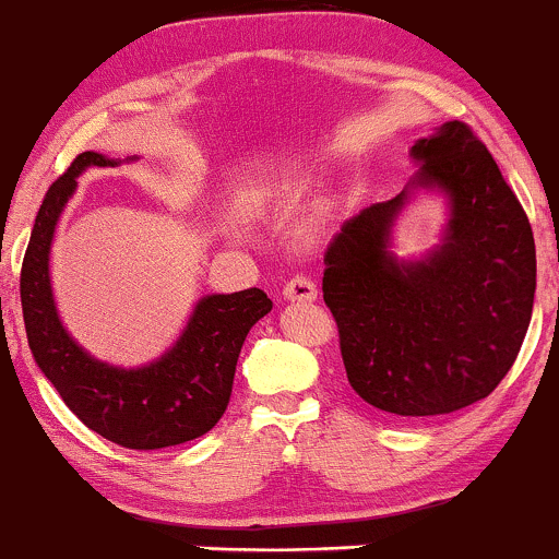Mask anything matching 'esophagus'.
<instances>
[{"label":"esophagus","instance_id":"obj_1","mask_svg":"<svg viewBox=\"0 0 559 559\" xmlns=\"http://www.w3.org/2000/svg\"><path fill=\"white\" fill-rule=\"evenodd\" d=\"M284 297L288 301H316L318 299V286L312 284L305 275H297L284 286Z\"/></svg>","mask_w":559,"mask_h":559}]
</instances>
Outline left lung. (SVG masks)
<instances>
[{
    "instance_id": "obj_1",
    "label": "left lung",
    "mask_w": 559,
    "mask_h": 559,
    "mask_svg": "<svg viewBox=\"0 0 559 559\" xmlns=\"http://www.w3.org/2000/svg\"><path fill=\"white\" fill-rule=\"evenodd\" d=\"M418 173L349 217L325 249L323 299L352 389L394 418L484 400L515 362L534 310L536 247L521 202L476 133L449 120L409 146ZM448 204L440 243L396 259L393 228L419 193Z\"/></svg>"
}]
</instances>
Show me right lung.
Segmentation results:
<instances>
[{"mask_svg":"<svg viewBox=\"0 0 559 559\" xmlns=\"http://www.w3.org/2000/svg\"><path fill=\"white\" fill-rule=\"evenodd\" d=\"M115 165H120L118 159L83 152L66 176L49 186L21 271L25 333L36 365L83 426L126 449L176 447L207 433L226 413L243 338L273 310V301L260 288L207 294L194 305L176 342L157 360L136 368L88 355L57 312L49 254L79 176Z\"/></svg>","mask_w":559,"mask_h":559,"instance_id":"right-lung-1","label":"right lung"}]
</instances>
